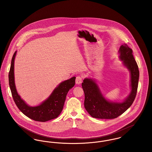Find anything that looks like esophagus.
Listing matches in <instances>:
<instances>
[{
  "mask_svg": "<svg viewBox=\"0 0 152 152\" xmlns=\"http://www.w3.org/2000/svg\"><path fill=\"white\" fill-rule=\"evenodd\" d=\"M82 77L81 76H77L76 79V84H80L82 83Z\"/></svg>",
  "mask_w": 152,
  "mask_h": 152,
  "instance_id": "obj_1",
  "label": "esophagus"
}]
</instances>
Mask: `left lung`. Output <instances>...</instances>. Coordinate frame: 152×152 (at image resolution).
<instances>
[{
	"mask_svg": "<svg viewBox=\"0 0 152 152\" xmlns=\"http://www.w3.org/2000/svg\"><path fill=\"white\" fill-rule=\"evenodd\" d=\"M119 58L130 73L131 92L122 102L109 101L105 99L94 80L85 79L82 83L85 100L84 107L92 117L100 119H113L122 115L130 107L137 91L139 70L133 57V51L126 44L120 47Z\"/></svg>",
	"mask_w": 152,
	"mask_h": 152,
	"instance_id": "8db88e82",
	"label": "left lung"
}]
</instances>
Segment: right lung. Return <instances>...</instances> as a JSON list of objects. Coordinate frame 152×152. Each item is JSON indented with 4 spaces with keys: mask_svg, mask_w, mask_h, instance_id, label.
<instances>
[{
    "mask_svg": "<svg viewBox=\"0 0 152 152\" xmlns=\"http://www.w3.org/2000/svg\"><path fill=\"white\" fill-rule=\"evenodd\" d=\"M16 51L12 58L8 73L9 86L15 102L22 113L35 121L45 122L57 118L61 113L68 91L75 84V77L61 83L50 97L40 105L36 107L28 106L18 94L14 80V60Z\"/></svg>",
    "mask_w": 152,
    "mask_h": 152,
    "instance_id": "obj_1",
    "label": "right lung"
}]
</instances>
